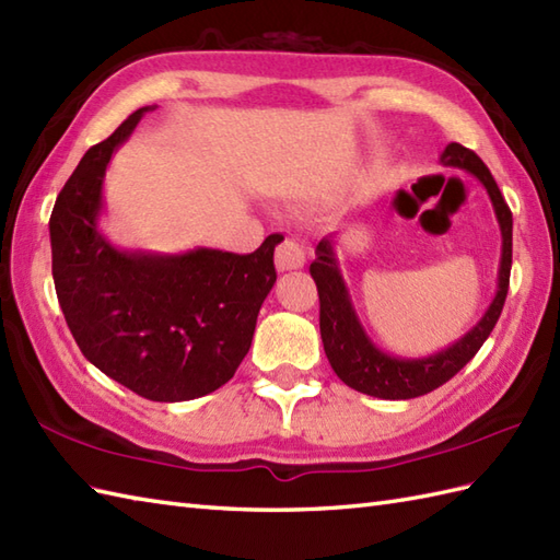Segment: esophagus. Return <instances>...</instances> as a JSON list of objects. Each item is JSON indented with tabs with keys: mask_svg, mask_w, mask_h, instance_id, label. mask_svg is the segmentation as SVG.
<instances>
[{
	"mask_svg": "<svg viewBox=\"0 0 560 560\" xmlns=\"http://www.w3.org/2000/svg\"><path fill=\"white\" fill-rule=\"evenodd\" d=\"M277 269L279 271H291V269H301L305 265V250L298 245L295 241L285 238L277 245Z\"/></svg>",
	"mask_w": 560,
	"mask_h": 560,
	"instance_id": "34e87169",
	"label": "esophagus"
}]
</instances>
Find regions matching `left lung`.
Returning <instances> with one entry per match:
<instances>
[{"mask_svg":"<svg viewBox=\"0 0 560 560\" xmlns=\"http://www.w3.org/2000/svg\"><path fill=\"white\" fill-rule=\"evenodd\" d=\"M441 164L465 168V172L482 180V186L489 192L503 238L499 291L493 295L485 317L463 339L444 348L441 353L429 358L386 355L368 339L365 329H362V324L355 317L339 265H336L331 236L322 238L315 248L317 259L310 265V275L315 279L319 293V331L324 353H327L331 370L339 374V380L360 394L386 400H406L434 392V388L446 384L451 376H456L477 355V350L489 339L491 329L497 327L501 317L511 283L513 214L487 164L472 150L458 145V142H451L444 154H441Z\"/></svg>","mask_w":560,"mask_h":560,"instance_id":"1","label":"left lung"}]
</instances>
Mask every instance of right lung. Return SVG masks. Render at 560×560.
Here are the masks:
<instances>
[{
	"instance_id": "1",
	"label": "right lung",
	"mask_w": 560,
	"mask_h": 560,
	"mask_svg": "<svg viewBox=\"0 0 560 560\" xmlns=\"http://www.w3.org/2000/svg\"><path fill=\"white\" fill-rule=\"evenodd\" d=\"M148 107L90 148L49 217L51 277L81 353L133 394L178 402L217 392L248 355L277 281L271 233L250 255L126 253L102 236L104 172Z\"/></svg>"
}]
</instances>
